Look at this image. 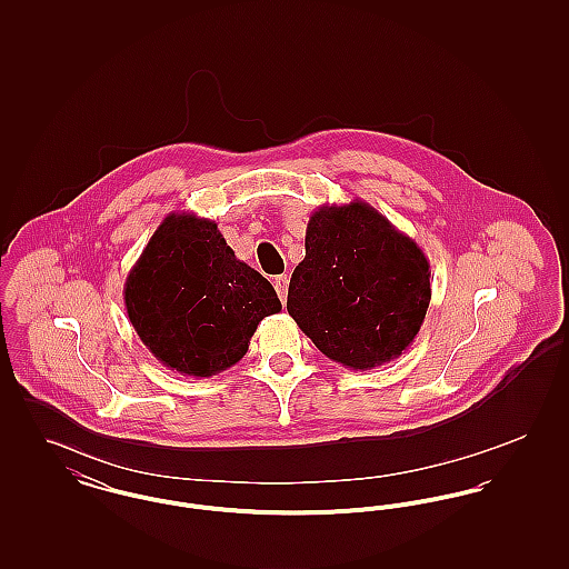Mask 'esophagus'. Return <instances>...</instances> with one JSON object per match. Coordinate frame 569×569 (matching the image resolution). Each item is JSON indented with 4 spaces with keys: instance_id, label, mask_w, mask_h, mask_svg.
Returning <instances> with one entry per match:
<instances>
[{
    "instance_id": "34e87169",
    "label": "esophagus",
    "mask_w": 569,
    "mask_h": 569,
    "mask_svg": "<svg viewBox=\"0 0 569 569\" xmlns=\"http://www.w3.org/2000/svg\"><path fill=\"white\" fill-rule=\"evenodd\" d=\"M274 290H277V295L281 298V302H286V298H288V286H290V279H288V274H279V277H274Z\"/></svg>"
}]
</instances>
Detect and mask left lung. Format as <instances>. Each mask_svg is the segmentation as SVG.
Returning a JSON list of instances; mask_svg holds the SVG:
<instances>
[{
	"label": "left lung",
	"instance_id": "obj_1",
	"mask_svg": "<svg viewBox=\"0 0 569 569\" xmlns=\"http://www.w3.org/2000/svg\"><path fill=\"white\" fill-rule=\"evenodd\" d=\"M425 251L365 200L322 204L305 234L288 313L330 360L369 371L399 358L431 302Z\"/></svg>",
	"mask_w": 569,
	"mask_h": 569
}]
</instances>
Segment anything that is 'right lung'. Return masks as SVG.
Masks as SVG:
<instances>
[{"label":"right lung","instance_id":"1","mask_svg":"<svg viewBox=\"0 0 569 569\" xmlns=\"http://www.w3.org/2000/svg\"><path fill=\"white\" fill-rule=\"evenodd\" d=\"M136 335L163 367L211 378L237 365L258 325L281 311L271 283L241 262L216 221L170 213L128 272Z\"/></svg>","mask_w":569,"mask_h":569}]
</instances>
